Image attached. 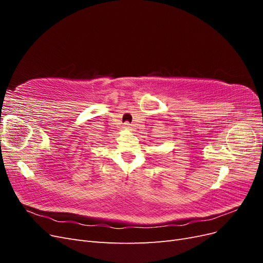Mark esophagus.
Returning <instances> with one entry per match:
<instances>
[{"label":"esophagus","mask_w":263,"mask_h":263,"mask_svg":"<svg viewBox=\"0 0 263 263\" xmlns=\"http://www.w3.org/2000/svg\"><path fill=\"white\" fill-rule=\"evenodd\" d=\"M124 128H127V129H130L132 127H130V124L128 123V122H126V123H124Z\"/></svg>","instance_id":"34e87169"}]
</instances>
